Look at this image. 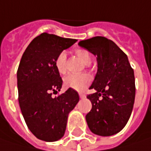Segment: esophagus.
Returning <instances> with one entry per match:
<instances>
[{
  "label": "esophagus",
  "mask_w": 151,
  "mask_h": 151,
  "mask_svg": "<svg viewBox=\"0 0 151 151\" xmlns=\"http://www.w3.org/2000/svg\"><path fill=\"white\" fill-rule=\"evenodd\" d=\"M78 95H79V98H80V99H85V98H86V95H85L84 93H82V92H79Z\"/></svg>",
  "instance_id": "esophagus-1"
}]
</instances>
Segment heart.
Masks as SVG:
<instances>
[{"label":"heart","mask_w":151,"mask_h":151,"mask_svg":"<svg viewBox=\"0 0 151 151\" xmlns=\"http://www.w3.org/2000/svg\"><path fill=\"white\" fill-rule=\"evenodd\" d=\"M76 55L86 65H89L91 61V56L86 50L84 49H77ZM65 60L66 55L64 52H60L54 62L56 70L59 73L64 74L66 72L65 67ZM91 80V78L88 73H73L69 74L64 78V85L67 88L76 90V91H84L86 89Z\"/></svg>","instance_id":"obj_1"}]
</instances>
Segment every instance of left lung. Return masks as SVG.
Masks as SVG:
<instances>
[{
    "mask_svg": "<svg viewBox=\"0 0 151 151\" xmlns=\"http://www.w3.org/2000/svg\"><path fill=\"white\" fill-rule=\"evenodd\" d=\"M78 46L97 57L98 71L87 96L92 107L86 119L91 131L109 137L126 125L135 101V77L127 55L105 37L80 40Z\"/></svg>",
    "mask_w": 151,
    "mask_h": 151,
    "instance_id": "obj_1",
    "label": "left lung"
}]
</instances>
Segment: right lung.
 I'll return each mask as SVG.
<instances>
[{"label":"right lung","instance_id":"add662e5","mask_svg":"<svg viewBox=\"0 0 151 151\" xmlns=\"http://www.w3.org/2000/svg\"><path fill=\"white\" fill-rule=\"evenodd\" d=\"M76 41L43 33L28 45L18 67L21 113L30 131L46 142L58 141L64 136L68 115L79 100L78 92L71 88L58 97H52L60 91L63 83L55 60Z\"/></svg>","mask_w":151,"mask_h":151}]
</instances>
